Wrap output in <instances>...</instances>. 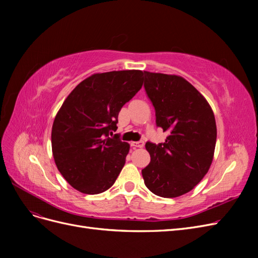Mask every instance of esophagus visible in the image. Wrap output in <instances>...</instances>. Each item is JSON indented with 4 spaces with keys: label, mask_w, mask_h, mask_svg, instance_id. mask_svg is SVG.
<instances>
[{
    "label": "esophagus",
    "mask_w": 258,
    "mask_h": 258,
    "mask_svg": "<svg viewBox=\"0 0 258 258\" xmlns=\"http://www.w3.org/2000/svg\"><path fill=\"white\" fill-rule=\"evenodd\" d=\"M131 146L132 147H138V148H141L144 146V142L143 141H138V142H131Z\"/></svg>",
    "instance_id": "34e87169"
}]
</instances>
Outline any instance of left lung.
Returning a JSON list of instances; mask_svg holds the SVG:
<instances>
[{
  "label": "left lung",
  "instance_id": "obj_1",
  "mask_svg": "<svg viewBox=\"0 0 258 258\" xmlns=\"http://www.w3.org/2000/svg\"><path fill=\"white\" fill-rule=\"evenodd\" d=\"M144 88L155 108L163 143L146 142L151 162L142 170L146 187L163 198L190 191L207 174L216 143V123L205 97L181 76L144 71Z\"/></svg>",
  "mask_w": 258,
  "mask_h": 258
}]
</instances>
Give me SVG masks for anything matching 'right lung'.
Listing matches in <instances>:
<instances>
[{
    "mask_svg": "<svg viewBox=\"0 0 258 258\" xmlns=\"http://www.w3.org/2000/svg\"><path fill=\"white\" fill-rule=\"evenodd\" d=\"M139 70L97 73L70 93L53 120L52 155L59 172L81 192L101 194L115 183L129 144L113 135L121 107L143 84Z\"/></svg>",
    "mask_w": 258,
    "mask_h": 258,
    "instance_id": "obj_1",
    "label": "right lung"
}]
</instances>
